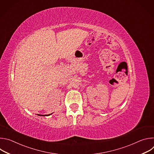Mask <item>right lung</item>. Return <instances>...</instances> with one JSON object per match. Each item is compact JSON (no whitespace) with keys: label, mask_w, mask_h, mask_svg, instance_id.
Segmentation results:
<instances>
[{"label":"right lung","mask_w":154,"mask_h":154,"mask_svg":"<svg viewBox=\"0 0 154 154\" xmlns=\"http://www.w3.org/2000/svg\"><path fill=\"white\" fill-rule=\"evenodd\" d=\"M52 113L51 114H49V115H39V114H37L38 116H50L51 115H52Z\"/></svg>","instance_id":"obj_1"}]
</instances>
